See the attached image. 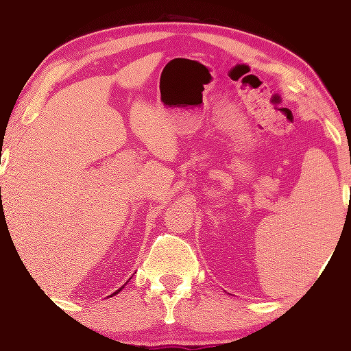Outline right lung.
<instances>
[{"label": "right lung", "instance_id": "obj_1", "mask_svg": "<svg viewBox=\"0 0 351 351\" xmlns=\"http://www.w3.org/2000/svg\"><path fill=\"white\" fill-rule=\"evenodd\" d=\"M122 289H124V285H122V287H121V289H119V290H117V292H114V293H112V295H116V293H119V292H121V290H122Z\"/></svg>", "mask_w": 351, "mask_h": 351}]
</instances>
